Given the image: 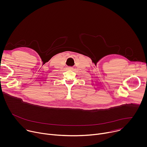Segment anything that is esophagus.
<instances>
[{"label":"esophagus","mask_w":147,"mask_h":147,"mask_svg":"<svg viewBox=\"0 0 147 147\" xmlns=\"http://www.w3.org/2000/svg\"><path fill=\"white\" fill-rule=\"evenodd\" d=\"M68 70H73V68L72 67H68Z\"/></svg>","instance_id":"1"}]
</instances>
